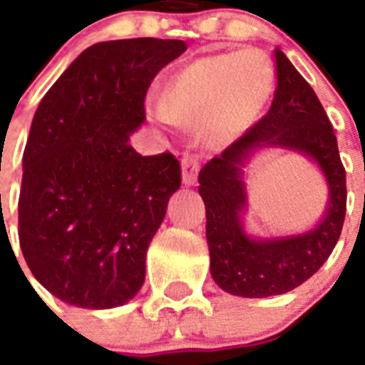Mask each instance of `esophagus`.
Listing matches in <instances>:
<instances>
[{"label":"esophagus","instance_id":"34e87169","mask_svg":"<svg viewBox=\"0 0 365 365\" xmlns=\"http://www.w3.org/2000/svg\"><path fill=\"white\" fill-rule=\"evenodd\" d=\"M200 170V160L197 155H183L182 159V178L185 185H193L197 182Z\"/></svg>","mask_w":365,"mask_h":365}]
</instances>
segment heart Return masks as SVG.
Wrapping results in <instances>:
<instances>
[{"label":"heart","mask_w":365,"mask_h":365,"mask_svg":"<svg viewBox=\"0 0 365 365\" xmlns=\"http://www.w3.org/2000/svg\"><path fill=\"white\" fill-rule=\"evenodd\" d=\"M274 68L254 48L206 54L189 62L166 81L160 121H202L210 143L233 142L265 111L274 94Z\"/></svg>","instance_id":"1"}]
</instances>
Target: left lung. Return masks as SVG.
<instances>
[{"label": "left lung", "instance_id": "8db88e82", "mask_svg": "<svg viewBox=\"0 0 365 365\" xmlns=\"http://www.w3.org/2000/svg\"><path fill=\"white\" fill-rule=\"evenodd\" d=\"M272 56L277 88L269 111L222 155L208 160L199 174L212 277L220 288L242 297L286 294L311 278L334 252L346 212V174L334 126L312 87L286 54L277 48ZM261 145L295 148L323 168L330 206L323 222L309 234L254 241L242 229L240 212L245 205L242 166Z\"/></svg>", "mask_w": 365, "mask_h": 365}]
</instances>
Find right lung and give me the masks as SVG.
Segmentation results:
<instances>
[{"label": "right lung", "mask_w": 365, "mask_h": 365, "mask_svg": "<svg viewBox=\"0 0 365 365\" xmlns=\"http://www.w3.org/2000/svg\"><path fill=\"white\" fill-rule=\"evenodd\" d=\"M180 39H119L85 48L48 88L22 155L19 240L31 274L58 299L111 309L145 280V254L182 185L180 160L142 157L128 136L145 121L155 76Z\"/></svg>", "instance_id": "obj_1"}]
</instances>
